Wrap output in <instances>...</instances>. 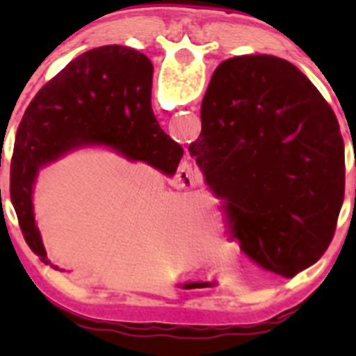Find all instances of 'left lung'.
<instances>
[{
	"label": "left lung",
	"mask_w": 356,
	"mask_h": 356,
	"mask_svg": "<svg viewBox=\"0 0 356 356\" xmlns=\"http://www.w3.org/2000/svg\"><path fill=\"white\" fill-rule=\"evenodd\" d=\"M188 151L257 266L292 278L325 254L344 201V140L296 65L271 55L221 62Z\"/></svg>",
	"instance_id": "obj_1"
}]
</instances>
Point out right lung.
Here are the masks:
<instances>
[{"label": "right lung", "mask_w": 356, "mask_h": 356, "mask_svg": "<svg viewBox=\"0 0 356 356\" xmlns=\"http://www.w3.org/2000/svg\"><path fill=\"white\" fill-rule=\"evenodd\" d=\"M153 64L127 46H102L69 62L31 99L15 134L10 200L30 250L49 264L33 217L37 172L81 146H108L175 175L184 149L151 108ZM55 267V266H53Z\"/></svg>", "instance_id": "add662e5"}]
</instances>
